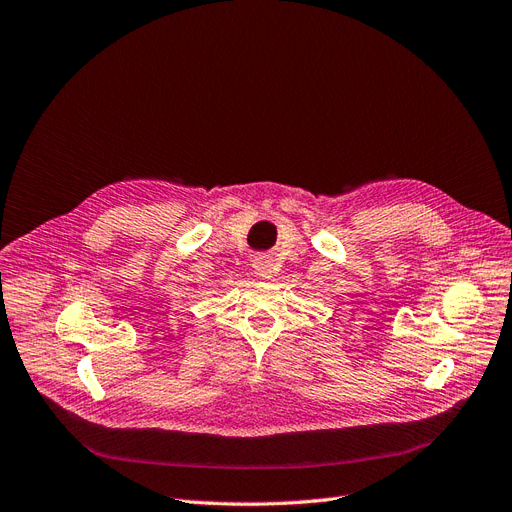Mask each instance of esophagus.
<instances>
[{
	"mask_svg": "<svg viewBox=\"0 0 512 512\" xmlns=\"http://www.w3.org/2000/svg\"><path fill=\"white\" fill-rule=\"evenodd\" d=\"M253 268L261 278H272L274 276V259L270 255H261L253 261Z\"/></svg>",
	"mask_w": 512,
	"mask_h": 512,
	"instance_id": "esophagus-1",
	"label": "esophagus"
}]
</instances>
